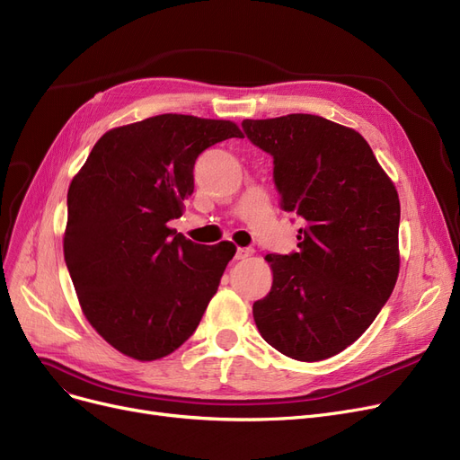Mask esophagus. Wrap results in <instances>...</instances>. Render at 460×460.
Returning a JSON list of instances; mask_svg holds the SVG:
<instances>
[{
  "label": "esophagus",
  "mask_w": 460,
  "mask_h": 460,
  "mask_svg": "<svg viewBox=\"0 0 460 460\" xmlns=\"http://www.w3.org/2000/svg\"><path fill=\"white\" fill-rule=\"evenodd\" d=\"M252 253H253V250H252V248H236L234 259H248Z\"/></svg>",
  "instance_id": "obj_1"
}]
</instances>
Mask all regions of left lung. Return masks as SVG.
<instances>
[{
  "label": "left lung",
  "mask_w": 460,
  "mask_h": 460,
  "mask_svg": "<svg viewBox=\"0 0 460 460\" xmlns=\"http://www.w3.org/2000/svg\"><path fill=\"white\" fill-rule=\"evenodd\" d=\"M274 157L279 208L305 219L298 252L265 259L272 288L253 303L265 341L296 361H323L361 336L391 296L401 253L394 184L351 128L315 114L244 119Z\"/></svg>",
  "instance_id": "obj_1"
}]
</instances>
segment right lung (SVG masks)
<instances>
[{
  "instance_id": "1",
  "label": "right lung",
  "mask_w": 460,
  "mask_h": 460,
  "mask_svg": "<svg viewBox=\"0 0 460 460\" xmlns=\"http://www.w3.org/2000/svg\"><path fill=\"white\" fill-rule=\"evenodd\" d=\"M244 137L229 119L159 114L107 131L67 191L64 255L90 325L114 349L155 361L197 329L236 248L169 227L193 193L195 159Z\"/></svg>"
}]
</instances>
